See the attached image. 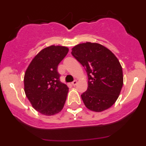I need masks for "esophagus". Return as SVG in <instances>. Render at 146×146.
Listing matches in <instances>:
<instances>
[{"instance_id": "esophagus-1", "label": "esophagus", "mask_w": 146, "mask_h": 146, "mask_svg": "<svg viewBox=\"0 0 146 146\" xmlns=\"http://www.w3.org/2000/svg\"><path fill=\"white\" fill-rule=\"evenodd\" d=\"M77 82H77V80H73V81L72 82V85H73V86H76V85H77Z\"/></svg>"}]
</instances>
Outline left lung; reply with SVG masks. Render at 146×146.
Here are the masks:
<instances>
[{
    "instance_id": "1",
    "label": "left lung",
    "mask_w": 146,
    "mask_h": 146,
    "mask_svg": "<svg viewBox=\"0 0 146 146\" xmlns=\"http://www.w3.org/2000/svg\"><path fill=\"white\" fill-rule=\"evenodd\" d=\"M71 54L88 74V90L81 95L87 108L100 112L111 107L123 86L122 68L115 55L104 46L91 42L76 45Z\"/></svg>"
}]
</instances>
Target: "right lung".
Here are the masks:
<instances>
[{"label": "right lung", "mask_w": 146, "mask_h": 146, "mask_svg": "<svg viewBox=\"0 0 146 146\" xmlns=\"http://www.w3.org/2000/svg\"><path fill=\"white\" fill-rule=\"evenodd\" d=\"M68 52V48L61 46L46 47L32 59L26 70L25 95L41 114L51 116L64 108L68 88L60 81L58 66Z\"/></svg>", "instance_id": "add662e5"}]
</instances>
